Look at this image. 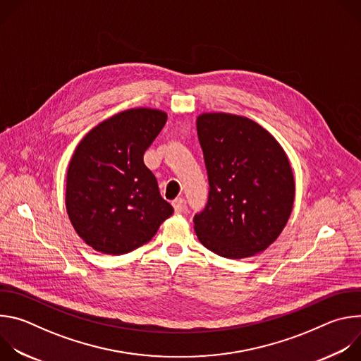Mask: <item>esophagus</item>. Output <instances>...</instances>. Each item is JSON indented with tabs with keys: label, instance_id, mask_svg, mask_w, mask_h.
Masks as SVG:
<instances>
[{
	"label": "esophagus",
	"instance_id": "34e87169",
	"mask_svg": "<svg viewBox=\"0 0 361 361\" xmlns=\"http://www.w3.org/2000/svg\"><path fill=\"white\" fill-rule=\"evenodd\" d=\"M173 207H174V212H176L177 214L183 213V212H184V207H185V202H184V200H183L181 197L176 198V200L173 201Z\"/></svg>",
	"mask_w": 361,
	"mask_h": 361
}]
</instances>
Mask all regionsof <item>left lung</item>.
Segmentation results:
<instances>
[{
	"mask_svg": "<svg viewBox=\"0 0 361 361\" xmlns=\"http://www.w3.org/2000/svg\"><path fill=\"white\" fill-rule=\"evenodd\" d=\"M210 192L194 216L200 243L237 260L273 244L294 204L295 181L280 142L260 124L228 113L197 117Z\"/></svg>",
	"mask_w": 361,
	"mask_h": 361,
	"instance_id": "left-lung-1",
	"label": "left lung"
}]
</instances>
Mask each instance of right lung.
<instances>
[{
  "instance_id": "obj_1",
  "label": "right lung",
  "mask_w": 361,
  "mask_h": 361,
  "mask_svg": "<svg viewBox=\"0 0 361 361\" xmlns=\"http://www.w3.org/2000/svg\"><path fill=\"white\" fill-rule=\"evenodd\" d=\"M166 121L161 110L130 109L78 142L67 171L66 207L77 234L95 251L130 252L174 213L142 160Z\"/></svg>"
}]
</instances>
